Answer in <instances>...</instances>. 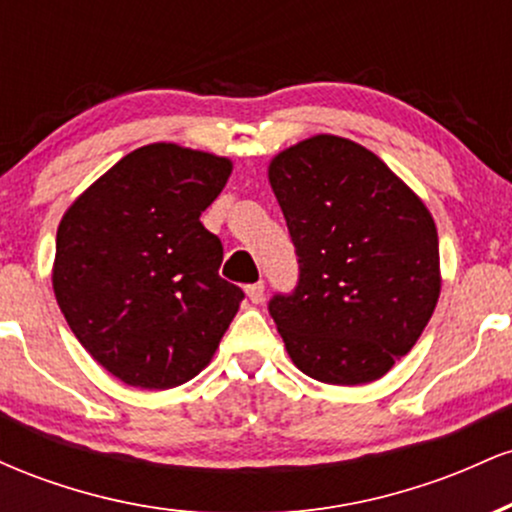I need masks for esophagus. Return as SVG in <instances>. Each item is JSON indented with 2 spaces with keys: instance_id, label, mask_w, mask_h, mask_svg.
Returning a JSON list of instances; mask_svg holds the SVG:
<instances>
[{
  "instance_id": "esophagus-1",
  "label": "esophagus",
  "mask_w": 512,
  "mask_h": 512,
  "mask_svg": "<svg viewBox=\"0 0 512 512\" xmlns=\"http://www.w3.org/2000/svg\"><path fill=\"white\" fill-rule=\"evenodd\" d=\"M248 298L252 303H262L264 301V281H257V284H250L248 289Z\"/></svg>"
}]
</instances>
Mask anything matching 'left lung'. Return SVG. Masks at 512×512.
Instances as JSON below:
<instances>
[{
	"label": "left lung",
	"mask_w": 512,
	"mask_h": 512,
	"mask_svg": "<svg viewBox=\"0 0 512 512\" xmlns=\"http://www.w3.org/2000/svg\"><path fill=\"white\" fill-rule=\"evenodd\" d=\"M298 255V284L269 315L291 361L330 385L383 378L421 337L440 296L438 231L373 151L317 134L269 163Z\"/></svg>",
	"instance_id": "obj_1"
}]
</instances>
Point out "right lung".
Here are the masks:
<instances>
[{
    "mask_svg": "<svg viewBox=\"0 0 512 512\" xmlns=\"http://www.w3.org/2000/svg\"><path fill=\"white\" fill-rule=\"evenodd\" d=\"M231 168L228 158L149 144L62 216L55 298L81 346L122 383H187L236 317L245 293L219 276L223 245L199 221Z\"/></svg>",
    "mask_w": 512,
    "mask_h": 512,
    "instance_id": "obj_1",
    "label": "right lung"
}]
</instances>
